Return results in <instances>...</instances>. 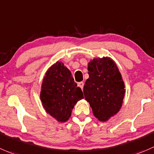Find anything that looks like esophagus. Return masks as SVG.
I'll return each instance as SVG.
<instances>
[{
	"label": "esophagus",
	"instance_id": "1",
	"mask_svg": "<svg viewBox=\"0 0 154 154\" xmlns=\"http://www.w3.org/2000/svg\"><path fill=\"white\" fill-rule=\"evenodd\" d=\"M78 85L82 89H83V87H84V82H79Z\"/></svg>",
	"mask_w": 154,
	"mask_h": 154
}]
</instances>
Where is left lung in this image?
Segmentation results:
<instances>
[{
    "label": "left lung",
    "instance_id": "left-lung-1",
    "mask_svg": "<svg viewBox=\"0 0 154 154\" xmlns=\"http://www.w3.org/2000/svg\"><path fill=\"white\" fill-rule=\"evenodd\" d=\"M89 78L84 85L85 98L94 116L106 122L121 109L125 89L116 64L108 57L94 58L88 64Z\"/></svg>",
    "mask_w": 154,
    "mask_h": 154
}]
</instances>
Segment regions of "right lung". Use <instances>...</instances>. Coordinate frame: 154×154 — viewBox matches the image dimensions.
<instances>
[{"label":"right lung","mask_w":154,"mask_h":154,"mask_svg":"<svg viewBox=\"0 0 154 154\" xmlns=\"http://www.w3.org/2000/svg\"><path fill=\"white\" fill-rule=\"evenodd\" d=\"M40 98L48 114L58 122H65L71 116L76 103L83 98V93L69 69L57 61L45 73Z\"/></svg>","instance_id":"obj_1"}]
</instances>
